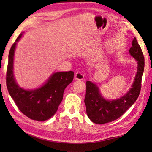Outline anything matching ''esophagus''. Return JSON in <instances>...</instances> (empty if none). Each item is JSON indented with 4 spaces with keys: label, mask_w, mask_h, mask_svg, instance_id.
Here are the masks:
<instances>
[{
    "label": "esophagus",
    "mask_w": 152,
    "mask_h": 152,
    "mask_svg": "<svg viewBox=\"0 0 152 152\" xmlns=\"http://www.w3.org/2000/svg\"><path fill=\"white\" fill-rule=\"evenodd\" d=\"M84 78V74L82 72H77L75 74V79L76 80H82Z\"/></svg>",
    "instance_id": "obj_1"
}]
</instances>
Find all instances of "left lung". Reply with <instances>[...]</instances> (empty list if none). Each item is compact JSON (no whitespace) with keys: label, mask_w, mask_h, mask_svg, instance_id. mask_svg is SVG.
I'll return each mask as SVG.
<instances>
[{"label":"left lung","mask_w":152,"mask_h":152,"mask_svg":"<svg viewBox=\"0 0 152 152\" xmlns=\"http://www.w3.org/2000/svg\"><path fill=\"white\" fill-rule=\"evenodd\" d=\"M129 53L137 61V72L131 88L120 99L107 101L102 97L96 84L90 81L86 82L84 99L86 112L90 120L95 124H104L118 119L134 104L139 96L144 69V57L135 37L132 42Z\"/></svg>","instance_id":"obj_1"}]
</instances>
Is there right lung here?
I'll use <instances>...</instances> for the list:
<instances>
[{"mask_svg": "<svg viewBox=\"0 0 152 152\" xmlns=\"http://www.w3.org/2000/svg\"><path fill=\"white\" fill-rule=\"evenodd\" d=\"M22 37L19 35L10 50L6 72V86L9 94L23 114L36 121H46L56 114L63 100V93L66 86L72 82L74 72H55L41 88L26 90L16 83L13 64L15 46Z\"/></svg>", "mask_w": 152, "mask_h": 152, "instance_id": "1", "label": "right lung"}]
</instances>
